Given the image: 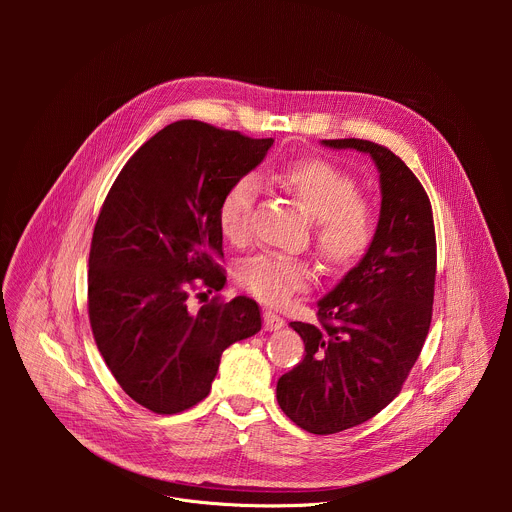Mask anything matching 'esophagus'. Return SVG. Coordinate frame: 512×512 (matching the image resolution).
Here are the masks:
<instances>
[{"label": "esophagus", "mask_w": 512, "mask_h": 512, "mask_svg": "<svg viewBox=\"0 0 512 512\" xmlns=\"http://www.w3.org/2000/svg\"><path fill=\"white\" fill-rule=\"evenodd\" d=\"M263 326H265V330L273 332V330L283 328V326H285V320H283L281 316L273 314V312H265V314H263Z\"/></svg>", "instance_id": "esophagus-1"}]
</instances>
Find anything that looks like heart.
<instances>
[{
	"label": "heart",
	"mask_w": 512,
	"mask_h": 512,
	"mask_svg": "<svg viewBox=\"0 0 512 512\" xmlns=\"http://www.w3.org/2000/svg\"><path fill=\"white\" fill-rule=\"evenodd\" d=\"M273 180L314 218L316 251L332 271L352 269L371 251L379 218L371 200L358 194V182L352 174L324 158H300L277 168ZM257 198L259 182L245 174L235 178L218 200L216 225L231 245L249 241ZM235 273L253 298L277 308L304 294L316 279L310 261L269 253L241 261Z\"/></svg>",
	"instance_id": "obj_1"
}]
</instances>
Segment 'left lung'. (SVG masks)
I'll use <instances>...</instances> for the list:
<instances>
[{
    "instance_id": "8db88e82",
    "label": "left lung",
    "mask_w": 512,
    "mask_h": 512,
    "mask_svg": "<svg viewBox=\"0 0 512 512\" xmlns=\"http://www.w3.org/2000/svg\"><path fill=\"white\" fill-rule=\"evenodd\" d=\"M324 143L371 154L383 204L371 251L318 302L320 324L291 322L306 354L277 381V403L316 435L369 421L401 393L429 332L437 267L431 202L407 164L369 139Z\"/></svg>"
}]
</instances>
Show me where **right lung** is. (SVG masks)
<instances>
[{
	"instance_id": "1",
	"label": "right lung",
	"mask_w": 512,
	"mask_h": 512,
	"mask_svg": "<svg viewBox=\"0 0 512 512\" xmlns=\"http://www.w3.org/2000/svg\"><path fill=\"white\" fill-rule=\"evenodd\" d=\"M273 139L204 121H176L127 160L95 223L89 253V322L119 387L158 415L200 403L227 346L261 330L259 304L196 289H223L216 206L251 172ZM206 294H196V298Z\"/></svg>"
}]
</instances>
